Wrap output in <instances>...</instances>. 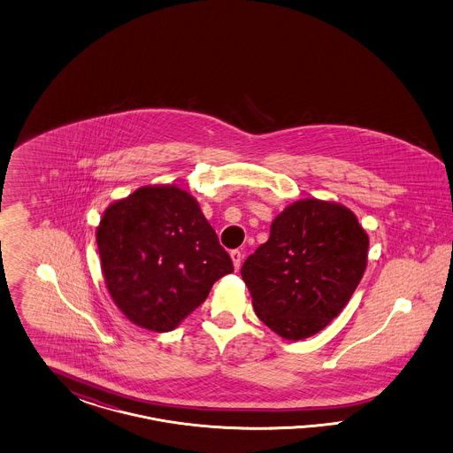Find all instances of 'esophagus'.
I'll return each instance as SVG.
<instances>
[{"label":"esophagus","mask_w":453,"mask_h":453,"mask_svg":"<svg viewBox=\"0 0 453 453\" xmlns=\"http://www.w3.org/2000/svg\"><path fill=\"white\" fill-rule=\"evenodd\" d=\"M231 259H233L234 269L237 271L239 267H241V261H242V254H241V250H231Z\"/></svg>","instance_id":"34e87169"}]
</instances>
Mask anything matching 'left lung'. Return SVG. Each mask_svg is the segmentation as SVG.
<instances>
[{"mask_svg":"<svg viewBox=\"0 0 453 453\" xmlns=\"http://www.w3.org/2000/svg\"><path fill=\"white\" fill-rule=\"evenodd\" d=\"M369 235L349 207L301 199L271 224L241 275L257 317L277 335L302 341L342 312L365 273Z\"/></svg>","mask_w":453,"mask_h":453,"instance_id":"1","label":"left lung"}]
</instances>
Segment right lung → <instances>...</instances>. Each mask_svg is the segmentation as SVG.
<instances>
[{
  "label": "right lung",
  "instance_id": "right-lung-1",
  "mask_svg": "<svg viewBox=\"0 0 453 453\" xmlns=\"http://www.w3.org/2000/svg\"><path fill=\"white\" fill-rule=\"evenodd\" d=\"M96 242L111 299L152 332L176 329L234 271L197 201L174 184L142 186L114 201Z\"/></svg>",
  "mask_w": 453,
  "mask_h": 453
}]
</instances>
